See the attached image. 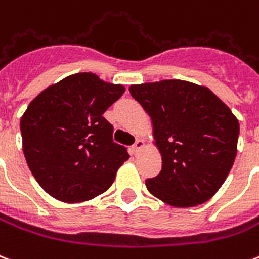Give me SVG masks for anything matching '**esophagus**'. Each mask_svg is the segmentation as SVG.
<instances>
[{"label":"esophagus","instance_id":"obj_1","mask_svg":"<svg viewBox=\"0 0 259 259\" xmlns=\"http://www.w3.org/2000/svg\"><path fill=\"white\" fill-rule=\"evenodd\" d=\"M143 147H144V141H143V140H140V138H138V140H136V143H134V145L132 147V149H133L134 153H137V152L140 151V149H141Z\"/></svg>","mask_w":259,"mask_h":259}]
</instances>
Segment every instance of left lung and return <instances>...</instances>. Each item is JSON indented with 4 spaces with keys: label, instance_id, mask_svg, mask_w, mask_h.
<instances>
[{
    "label": "left lung",
    "instance_id": "obj_1",
    "mask_svg": "<svg viewBox=\"0 0 259 259\" xmlns=\"http://www.w3.org/2000/svg\"><path fill=\"white\" fill-rule=\"evenodd\" d=\"M149 114L161 171L145 181L149 193L177 208L204 204L230 174L239 122L206 87L182 80L130 85Z\"/></svg>",
    "mask_w": 259,
    "mask_h": 259
}]
</instances>
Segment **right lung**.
<instances>
[{
  "mask_svg": "<svg viewBox=\"0 0 259 259\" xmlns=\"http://www.w3.org/2000/svg\"><path fill=\"white\" fill-rule=\"evenodd\" d=\"M125 92L94 73H77L50 85L29 103L20 121L25 160L36 182L62 202H82L111 186L129 159L114 143L103 116Z\"/></svg>",
  "mask_w": 259,
  "mask_h": 259,
  "instance_id": "right-lung-1",
  "label": "right lung"
}]
</instances>
